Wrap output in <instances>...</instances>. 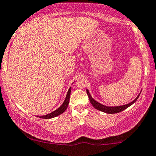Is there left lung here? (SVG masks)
<instances>
[{"label": "left lung", "instance_id": "1", "mask_svg": "<svg viewBox=\"0 0 156 156\" xmlns=\"http://www.w3.org/2000/svg\"><path fill=\"white\" fill-rule=\"evenodd\" d=\"M87 94H88L89 99V101H90L91 104L93 105V107H94V108L98 109V110L101 111V112L107 113V114H116V113H119L120 112H122L123 110H125V109L128 108L130 105H131L132 104H133V103H135V102L137 101L138 98H139V95H140V94H139V95L136 97V99L134 100L133 101H132L131 103H128V104H126V105H120V106L108 107V106H105V105H102V104H101V103H98V102L94 101V100L93 99L92 97H91V94H89L88 89H87Z\"/></svg>", "mask_w": 156, "mask_h": 156}]
</instances>
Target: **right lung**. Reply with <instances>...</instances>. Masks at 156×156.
I'll use <instances>...</instances> for the list:
<instances>
[{"label":"right lung","mask_w":156,"mask_h":156,"mask_svg":"<svg viewBox=\"0 0 156 156\" xmlns=\"http://www.w3.org/2000/svg\"><path fill=\"white\" fill-rule=\"evenodd\" d=\"M70 92H71V87L69 89V90H68L67 96H66V98H65V101H64L63 104L61 105V106L58 109L55 110L54 112L51 113V114H46V115H44V116H40V117H39L42 118V119H51V118H53V117H57V116L60 115V114H62V113L65 112L66 109L67 108L68 104H69Z\"/></svg>","instance_id":"1"}]
</instances>
